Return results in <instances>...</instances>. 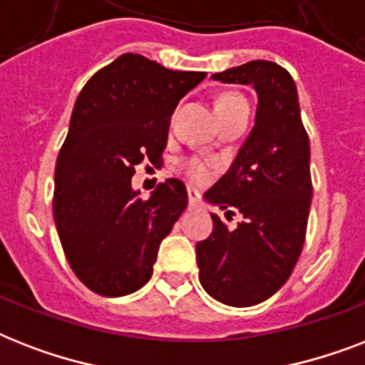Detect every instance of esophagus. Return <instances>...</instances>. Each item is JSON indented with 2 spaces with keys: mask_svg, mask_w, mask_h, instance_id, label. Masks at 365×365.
Returning <instances> with one entry per match:
<instances>
[{
  "mask_svg": "<svg viewBox=\"0 0 365 365\" xmlns=\"http://www.w3.org/2000/svg\"><path fill=\"white\" fill-rule=\"evenodd\" d=\"M187 197H189V206H191V208H197V206H199V193H197L193 187H189Z\"/></svg>",
  "mask_w": 365,
  "mask_h": 365,
  "instance_id": "34e87169",
  "label": "esophagus"
}]
</instances>
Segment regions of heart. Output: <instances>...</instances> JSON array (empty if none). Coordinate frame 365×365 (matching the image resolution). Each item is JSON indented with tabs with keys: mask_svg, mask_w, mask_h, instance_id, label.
<instances>
[{
	"mask_svg": "<svg viewBox=\"0 0 365 365\" xmlns=\"http://www.w3.org/2000/svg\"><path fill=\"white\" fill-rule=\"evenodd\" d=\"M239 100H242L239 96V94H223V96H220L216 102V108L217 106H225V104H233V102H239ZM212 165H208V163H205V160H191V163H187V166H185V174H187V178L191 180L193 183H197V185H205V183L210 182L212 178Z\"/></svg>",
	"mask_w": 365,
	"mask_h": 365,
	"instance_id": "obj_1",
	"label": "heart"
}]
</instances>
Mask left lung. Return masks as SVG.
<instances>
[{
	"instance_id": "left-lung-1",
	"label": "left lung",
	"mask_w": 365,
	"mask_h": 365,
	"mask_svg": "<svg viewBox=\"0 0 365 365\" xmlns=\"http://www.w3.org/2000/svg\"><path fill=\"white\" fill-rule=\"evenodd\" d=\"M222 83L252 85L255 125L233 165L206 191V200L240 222L229 229L212 214L214 231L197 244L206 294L231 307L269 299L288 280L305 242L311 210V148L301 121L294 77L269 60L214 73Z\"/></svg>"
}]
</instances>
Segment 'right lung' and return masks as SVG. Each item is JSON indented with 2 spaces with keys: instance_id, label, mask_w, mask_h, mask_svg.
<instances>
[{
  "instance_id": "right-lung-1",
  "label": "right lung",
  "mask_w": 365,
  "mask_h": 365,
  "mask_svg": "<svg viewBox=\"0 0 365 365\" xmlns=\"http://www.w3.org/2000/svg\"><path fill=\"white\" fill-rule=\"evenodd\" d=\"M205 77L126 53L77 96L56 159L53 214L71 271L94 294L128 295L153 274L187 191L170 178L145 200L130 180L142 163L163 165L172 113Z\"/></svg>"
}]
</instances>
